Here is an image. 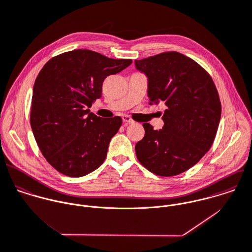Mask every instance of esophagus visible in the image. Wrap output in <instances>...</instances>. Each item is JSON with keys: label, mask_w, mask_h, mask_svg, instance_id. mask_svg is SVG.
Returning a JSON list of instances; mask_svg holds the SVG:
<instances>
[{"label": "esophagus", "mask_w": 252, "mask_h": 252, "mask_svg": "<svg viewBox=\"0 0 252 252\" xmlns=\"http://www.w3.org/2000/svg\"><path fill=\"white\" fill-rule=\"evenodd\" d=\"M122 120H123V122L126 123V124H131V123L134 122V120H133L130 116H128V115H123V116H122Z\"/></svg>", "instance_id": "1"}]
</instances>
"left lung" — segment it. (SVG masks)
<instances>
[{"instance_id": "obj_1", "label": "left lung", "mask_w": 252, "mask_h": 252, "mask_svg": "<svg viewBox=\"0 0 252 252\" xmlns=\"http://www.w3.org/2000/svg\"><path fill=\"white\" fill-rule=\"evenodd\" d=\"M135 64L148 77L150 103L165 105L162 129L143 124L137 158L158 176L179 175L196 164L214 142L221 118L218 91L202 66L178 52L136 60Z\"/></svg>"}]
</instances>
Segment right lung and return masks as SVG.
<instances>
[{"instance_id":"obj_1","label":"right lung","mask_w":252,"mask_h":252,"mask_svg":"<svg viewBox=\"0 0 252 252\" xmlns=\"http://www.w3.org/2000/svg\"><path fill=\"white\" fill-rule=\"evenodd\" d=\"M131 63L132 60L74 50L52 58L39 72L30 124L42 155L60 173L82 177L104 161L122 119L100 118L89 107L101 96L104 79Z\"/></svg>"}]
</instances>
